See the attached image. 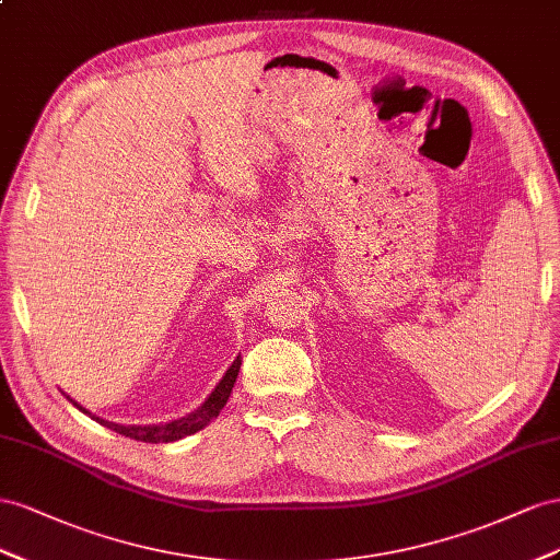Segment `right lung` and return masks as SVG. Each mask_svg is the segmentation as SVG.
<instances>
[{
	"label": "right lung",
	"mask_w": 560,
	"mask_h": 560,
	"mask_svg": "<svg viewBox=\"0 0 560 560\" xmlns=\"http://www.w3.org/2000/svg\"><path fill=\"white\" fill-rule=\"evenodd\" d=\"M238 369H242V357H236L232 361L228 373L222 375V380L218 382L215 389L209 394V398H206V401L197 410H191L189 415H185V418L171 420L166 424H117V422H107L103 418H95V415H91L86 408H82L77 401H72L70 396L68 398L72 401V406H77L82 412L91 415V420L101 422L103 427H107L112 431H117V434H121V436H129L133 441H145V443H171V441H178V439L195 434V431L203 429L213 418H218V412L225 408L228 398L232 394Z\"/></svg>",
	"instance_id": "1"
}]
</instances>
